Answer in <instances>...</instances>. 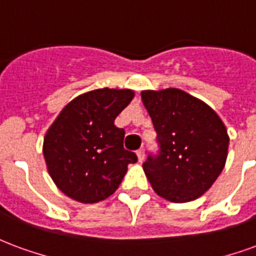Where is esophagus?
<instances>
[{
	"mask_svg": "<svg viewBox=\"0 0 256 256\" xmlns=\"http://www.w3.org/2000/svg\"><path fill=\"white\" fill-rule=\"evenodd\" d=\"M144 157H145V152H144V149H138V150H137V158H138V162H142Z\"/></svg>",
	"mask_w": 256,
	"mask_h": 256,
	"instance_id": "esophagus-1",
	"label": "esophagus"
}]
</instances>
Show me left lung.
<instances>
[{"mask_svg": "<svg viewBox=\"0 0 256 256\" xmlns=\"http://www.w3.org/2000/svg\"><path fill=\"white\" fill-rule=\"evenodd\" d=\"M160 146L148 156L144 171L157 196L183 204L209 190L228 157L224 122L205 102L178 88L142 90Z\"/></svg>", "mask_w": 256, "mask_h": 256, "instance_id": "left-lung-1", "label": "left lung"}]
</instances>
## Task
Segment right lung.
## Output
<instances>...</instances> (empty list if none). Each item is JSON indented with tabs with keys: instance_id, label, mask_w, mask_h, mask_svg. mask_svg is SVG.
I'll use <instances>...</instances> for the list:
<instances>
[{
	"instance_id": "obj_1",
	"label": "right lung",
	"mask_w": 256,
	"mask_h": 256,
	"mask_svg": "<svg viewBox=\"0 0 256 256\" xmlns=\"http://www.w3.org/2000/svg\"><path fill=\"white\" fill-rule=\"evenodd\" d=\"M134 98L132 90L102 88L66 104L43 141L51 179L65 196L96 204L116 191L136 153L123 148L124 130L115 118Z\"/></svg>"
}]
</instances>
